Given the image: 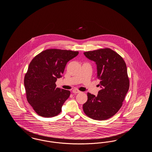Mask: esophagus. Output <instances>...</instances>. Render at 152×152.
Masks as SVG:
<instances>
[{"instance_id":"obj_1","label":"esophagus","mask_w":152,"mask_h":152,"mask_svg":"<svg viewBox=\"0 0 152 152\" xmlns=\"http://www.w3.org/2000/svg\"><path fill=\"white\" fill-rule=\"evenodd\" d=\"M80 91H78V90H77V89H73L72 91V93L75 94H78V93H80Z\"/></svg>"}]
</instances>
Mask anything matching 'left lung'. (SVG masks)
<instances>
[{
    "label": "left lung",
    "instance_id": "left-lung-1",
    "mask_svg": "<svg viewBox=\"0 0 152 152\" xmlns=\"http://www.w3.org/2000/svg\"><path fill=\"white\" fill-rule=\"evenodd\" d=\"M95 62L101 90L97 96L88 93L83 110L90 118L104 120L114 116L121 107L129 88L126 65L123 58L110 48L84 53Z\"/></svg>",
    "mask_w": 152,
    "mask_h": 152
}]
</instances>
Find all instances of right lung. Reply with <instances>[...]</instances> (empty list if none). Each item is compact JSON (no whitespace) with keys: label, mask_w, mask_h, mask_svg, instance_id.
<instances>
[{"label":"right lung","mask_w":152,"mask_h":152,"mask_svg":"<svg viewBox=\"0 0 152 152\" xmlns=\"http://www.w3.org/2000/svg\"><path fill=\"white\" fill-rule=\"evenodd\" d=\"M78 52L50 49L32 59L26 74L24 84L27 101L39 116H57L69 97L70 91L56 88L57 79L62 77L66 63Z\"/></svg>","instance_id":"1"}]
</instances>
